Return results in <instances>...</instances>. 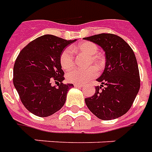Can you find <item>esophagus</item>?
<instances>
[{
	"mask_svg": "<svg viewBox=\"0 0 152 152\" xmlns=\"http://www.w3.org/2000/svg\"><path fill=\"white\" fill-rule=\"evenodd\" d=\"M74 87H76V88H83V85L78 84V83H75V84H74Z\"/></svg>",
	"mask_w": 152,
	"mask_h": 152,
	"instance_id": "34e87169",
	"label": "esophagus"
}]
</instances>
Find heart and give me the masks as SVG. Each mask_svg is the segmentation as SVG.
Listing matches in <instances>:
<instances>
[{
  "instance_id": "b5f03b06",
  "label": "heart",
  "mask_w": 152,
  "mask_h": 152,
  "mask_svg": "<svg viewBox=\"0 0 152 152\" xmlns=\"http://www.w3.org/2000/svg\"><path fill=\"white\" fill-rule=\"evenodd\" d=\"M74 51H79L82 53L89 56L88 64H93L96 69H102L105 64V59L102 55L97 54L98 47L93 42H83L78 44L76 47L73 48ZM61 67L65 70L70 69L74 65V55L70 49H65L62 51L60 57ZM97 74L96 69L95 67H89L85 69H74L70 70L66 74V78L69 82L83 84L89 79L94 78Z\"/></svg>"
}]
</instances>
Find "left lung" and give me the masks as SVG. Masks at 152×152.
Listing matches in <instances>:
<instances>
[{
    "label": "left lung",
    "instance_id": "left-lung-1",
    "mask_svg": "<svg viewBox=\"0 0 152 152\" xmlns=\"http://www.w3.org/2000/svg\"><path fill=\"white\" fill-rule=\"evenodd\" d=\"M105 51V66L96 81L94 95L85 98L93 115L103 120L119 118L128 112L140 88L138 65L133 50L120 37L102 33L84 37Z\"/></svg>",
    "mask_w": 152,
    "mask_h": 152
}]
</instances>
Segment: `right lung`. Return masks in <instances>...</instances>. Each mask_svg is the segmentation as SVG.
I'll use <instances>...</instances> for the list:
<instances>
[{
    "label": "right lung",
    "instance_id": "add662e5",
    "mask_svg": "<svg viewBox=\"0 0 152 152\" xmlns=\"http://www.w3.org/2000/svg\"><path fill=\"white\" fill-rule=\"evenodd\" d=\"M76 42L47 34L27 45L14 65V85L25 108L33 115L47 117L60 110L66 101L67 92L74 87L64 84V71L60 57L66 47ZM60 81L56 88L51 81Z\"/></svg>",
    "mask_w": 152,
    "mask_h": 152
}]
</instances>
